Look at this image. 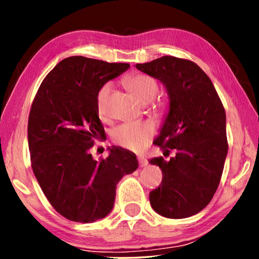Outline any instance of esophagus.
Returning <instances> with one entry per match:
<instances>
[{
  "mask_svg": "<svg viewBox=\"0 0 259 259\" xmlns=\"http://www.w3.org/2000/svg\"><path fill=\"white\" fill-rule=\"evenodd\" d=\"M138 162H139V165L142 166H146L147 164H148V161H147V159L146 157H144V156H138Z\"/></svg>",
  "mask_w": 259,
  "mask_h": 259,
  "instance_id": "obj_1",
  "label": "esophagus"
}]
</instances>
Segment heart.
<instances>
[{"mask_svg":"<svg viewBox=\"0 0 259 259\" xmlns=\"http://www.w3.org/2000/svg\"><path fill=\"white\" fill-rule=\"evenodd\" d=\"M126 87L140 103L147 104L156 97L159 91V84L146 74L136 73L124 80ZM112 83L106 82L99 88L96 96V105L99 115H104L106 112V105L112 91ZM159 108H164V104H160ZM154 135V126L148 122H130L121 124L113 130L112 138L117 145L131 151H140L145 147Z\"/></svg>","mask_w":259,"mask_h":259,"instance_id":"obj_1","label":"heart"}]
</instances>
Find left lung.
<instances>
[{
	"mask_svg": "<svg viewBox=\"0 0 259 259\" xmlns=\"http://www.w3.org/2000/svg\"><path fill=\"white\" fill-rule=\"evenodd\" d=\"M136 68L163 83L169 112L153 142L169 161L153 157L162 170L161 185L150 193L152 208L166 218H186L211 201L227 155L226 115L211 80L191 60L163 56Z\"/></svg>",
	"mask_w": 259,
	"mask_h": 259,
	"instance_id": "left-lung-1",
	"label": "left lung"
}]
</instances>
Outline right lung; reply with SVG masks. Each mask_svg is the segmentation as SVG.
<instances>
[{
  "instance_id": "obj_1",
  "label": "right lung",
  "mask_w": 259,
  "mask_h": 259,
  "mask_svg": "<svg viewBox=\"0 0 259 259\" xmlns=\"http://www.w3.org/2000/svg\"><path fill=\"white\" fill-rule=\"evenodd\" d=\"M130 67L82 56L56 65L38 88L28 117L33 172L50 204L72 222L93 223L111 212L117 183L138 168L134 153L113 146L106 159L90 153L104 138L96 96Z\"/></svg>"
}]
</instances>
